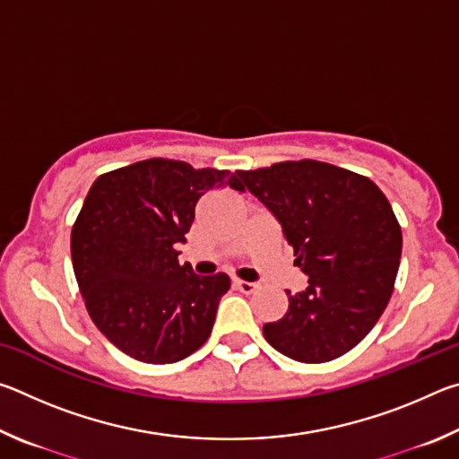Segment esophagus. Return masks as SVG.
<instances>
[{
    "label": "esophagus",
    "instance_id": "1",
    "mask_svg": "<svg viewBox=\"0 0 459 459\" xmlns=\"http://www.w3.org/2000/svg\"><path fill=\"white\" fill-rule=\"evenodd\" d=\"M232 285L237 287L238 291H243V293H253L255 290H257V283H253V281H243V279H232Z\"/></svg>",
    "mask_w": 459,
    "mask_h": 459
}]
</instances>
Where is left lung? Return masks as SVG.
<instances>
[{
	"label": "left lung",
	"instance_id": "8db88e82",
	"mask_svg": "<svg viewBox=\"0 0 459 459\" xmlns=\"http://www.w3.org/2000/svg\"><path fill=\"white\" fill-rule=\"evenodd\" d=\"M235 190L257 198L309 277L285 290V316L263 325L277 352L316 364L346 354L391 299L403 248L401 227L375 182L348 169L301 160L235 174Z\"/></svg>",
	"mask_w": 459,
	"mask_h": 459
}]
</instances>
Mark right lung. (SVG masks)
<instances>
[{
	"label": "right lung",
	"mask_w": 459,
	"mask_h": 459,
	"mask_svg": "<svg viewBox=\"0 0 459 459\" xmlns=\"http://www.w3.org/2000/svg\"><path fill=\"white\" fill-rule=\"evenodd\" d=\"M235 188L229 172L145 160L99 176L71 235V253L91 320L121 352L172 364L211 336L227 275L200 277L178 263L200 196Z\"/></svg>",
	"instance_id": "obj_1"
}]
</instances>
